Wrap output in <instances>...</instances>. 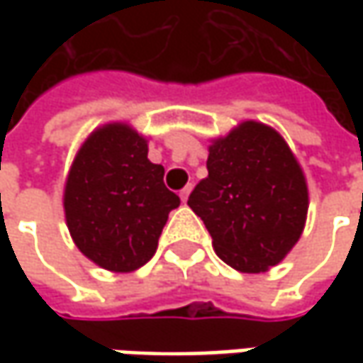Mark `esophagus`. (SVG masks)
Here are the masks:
<instances>
[{"mask_svg":"<svg viewBox=\"0 0 363 363\" xmlns=\"http://www.w3.org/2000/svg\"><path fill=\"white\" fill-rule=\"evenodd\" d=\"M189 191H191V186H186V188L182 189V191H179V198H182V202H188V196H189Z\"/></svg>","mask_w":363,"mask_h":363,"instance_id":"esophagus-1","label":"esophagus"}]
</instances>
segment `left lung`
<instances>
[{"mask_svg": "<svg viewBox=\"0 0 363 363\" xmlns=\"http://www.w3.org/2000/svg\"><path fill=\"white\" fill-rule=\"evenodd\" d=\"M208 177L189 194L216 255L240 272H264L297 244L309 194L299 161L279 133L244 121L210 145Z\"/></svg>", "mask_w": 363, "mask_h": 363, "instance_id": "obj_1", "label": "left lung"}]
</instances>
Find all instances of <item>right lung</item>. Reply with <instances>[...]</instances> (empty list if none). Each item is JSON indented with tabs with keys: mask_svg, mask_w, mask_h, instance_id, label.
<instances>
[{
	"mask_svg": "<svg viewBox=\"0 0 363 363\" xmlns=\"http://www.w3.org/2000/svg\"><path fill=\"white\" fill-rule=\"evenodd\" d=\"M147 139L125 123L89 135L64 186V214L78 250L113 272H131L155 255L179 198L163 165L147 160Z\"/></svg>",
	"mask_w": 363,
	"mask_h": 363,
	"instance_id": "add662e5",
	"label": "right lung"
}]
</instances>
